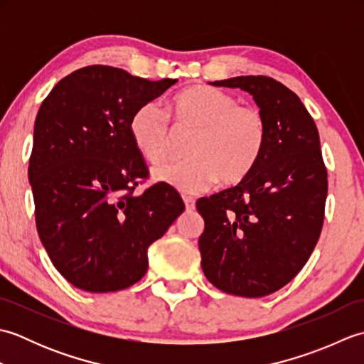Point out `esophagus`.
<instances>
[{
  "instance_id": "34e87169",
  "label": "esophagus",
  "mask_w": 364,
  "mask_h": 364,
  "mask_svg": "<svg viewBox=\"0 0 364 364\" xmlns=\"http://www.w3.org/2000/svg\"><path fill=\"white\" fill-rule=\"evenodd\" d=\"M183 202H184V206H186L188 211H192L196 208V200L192 197H183Z\"/></svg>"
}]
</instances>
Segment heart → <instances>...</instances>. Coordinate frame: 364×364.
I'll return each mask as SVG.
<instances>
[{
  "mask_svg": "<svg viewBox=\"0 0 364 364\" xmlns=\"http://www.w3.org/2000/svg\"><path fill=\"white\" fill-rule=\"evenodd\" d=\"M175 128L196 131L188 144L189 159L153 168V178L176 191L197 194L220 180L225 186L242 181L257 166L267 141L264 115L253 106L211 86H191L172 103ZM129 133L142 156L159 164L170 156L173 129L168 115L156 103L137 107Z\"/></svg>",
  "mask_w": 364,
  "mask_h": 364,
  "instance_id": "b5f03b06",
  "label": "heart"
}]
</instances>
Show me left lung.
I'll return each mask as SVG.
<instances>
[{
	"instance_id": "8db88e82",
	"label": "left lung",
	"mask_w": 364,
	"mask_h": 364,
	"mask_svg": "<svg viewBox=\"0 0 364 364\" xmlns=\"http://www.w3.org/2000/svg\"><path fill=\"white\" fill-rule=\"evenodd\" d=\"M210 84L249 92L266 119L267 141L241 183L197 202L205 220L202 269L223 292L264 297L288 284L318 244L327 198L319 133L300 98L272 78Z\"/></svg>"
}]
</instances>
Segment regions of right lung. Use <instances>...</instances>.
<instances>
[{
  "label": "right lung",
  "mask_w": 364,
  "mask_h": 364,
  "mask_svg": "<svg viewBox=\"0 0 364 364\" xmlns=\"http://www.w3.org/2000/svg\"><path fill=\"white\" fill-rule=\"evenodd\" d=\"M175 82L90 65L60 80L37 112L28 170L36 225L54 267L76 288L112 292L137 283L149 247L184 211L166 184L133 194L149 172L129 119Z\"/></svg>",
  "instance_id": "right-lung-1"
}]
</instances>
